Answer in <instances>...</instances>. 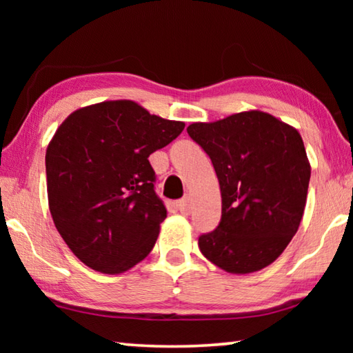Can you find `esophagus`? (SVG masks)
<instances>
[{"instance_id": "obj_1", "label": "esophagus", "mask_w": 353, "mask_h": 353, "mask_svg": "<svg viewBox=\"0 0 353 353\" xmlns=\"http://www.w3.org/2000/svg\"><path fill=\"white\" fill-rule=\"evenodd\" d=\"M177 208H179V212L181 213H185V214H188L190 212H191V198L190 196H185V198H182L181 201H177Z\"/></svg>"}]
</instances>
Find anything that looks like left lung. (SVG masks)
Instances as JSON below:
<instances>
[{
  "label": "left lung",
  "instance_id": "left-lung-1",
  "mask_svg": "<svg viewBox=\"0 0 353 353\" xmlns=\"http://www.w3.org/2000/svg\"><path fill=\"white\" fill-rule=\"evenodd\" d=\"M216 171L223 212L199 236L207 260L232 274L271 265L301 224L310 183L302 137L270 113L252 110L187 128Z\"/></svg>",
  "mask_w": 353,
  "mask_h": 353
}]
</instances>
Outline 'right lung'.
Returning <instances> with one entry per match:
<instances>
[{
  "label": "right lung",
  "mask_w": 353,
  "mask_h": 353,
  "mask_svg": "<svg viewBox=\"0 0 353 353\" xmlns=\"http://www.w3.org/2000/svg\"><path fill=\"white\" fill-rule=\"evenodd\" d=\"M183 128L132 101H105L71 113L57 129L45 157L50 212L88 268L119 274L151 252L166 207L148 157Z\"/></svg>",
  "instance_id": "obj_1"
}]
</instances>
